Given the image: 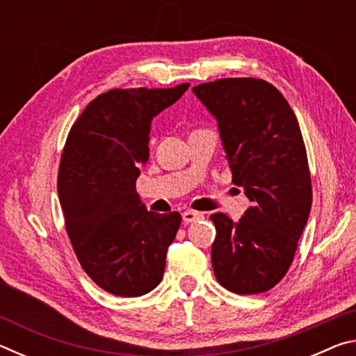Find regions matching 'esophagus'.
<instances>
[{
    "mask_svg": "<svg viewBox=\"0 0 356 356\" xmlns=\"http://www.w3.org/2000/svg\"><path fill=\"white\" fill-rule=\"evenodd\" d=\"M202 218V213L201 212H196V210H185L182 213V220L185 222H193V221H197Z\"/></svg>",
    "mask_w": 356,
    "mask_h": 356,
    "instance_id": "obj_1",
    "label": "esophagus"
}]
</instances>
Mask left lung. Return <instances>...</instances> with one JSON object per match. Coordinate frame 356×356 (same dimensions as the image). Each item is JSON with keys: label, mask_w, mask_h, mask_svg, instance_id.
Wrapping results in <instances>:
<instances>
[{"label": "left lung", "mask_w": 356, "mask_h": 356, "mask_svg": "<svg viewBox=\"0 0 356 356\" xmlns=\"http://www.w3.org/2000/svg\"><path fill=\"white\" fill-rule=\"evenodd\" d=\"M193 92L216 119L232 182L251 201L242 218L213 213L212 265L227 291L275 287L293 261L308 222L312 190L306 147L291 105L272 84L222 78Z\"/></svg>", "instance_id": "8db88e82"}]
</instances>
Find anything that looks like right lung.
Segmentation results:
<instances>
[{"instance_id":"1","label":"right lung","mask_w":356,"mask_h":356,"mask_svg":"<svg viewBox=\"0 0 356 356\" xmlns=\"http://www.w3.org/2000/svg\"><path fill=\"white\" fill-rule=\"evenodd\" d=\"M188 86L111 89L84 108L65 141L58 176L65 229L84 272L119 297H141L163 278L182 216L147 210L136 179L152 119Z\"/></svg>"}]
</instances>
